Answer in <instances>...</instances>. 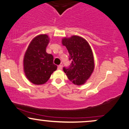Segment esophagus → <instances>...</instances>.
<instances>
[{"label":"esophagus","instance_id":"esophagus-1","mask_svg":"<svg viewBox=\"0 0 129 129\" xmlns=\"http://www.w3.org/2000/svg\"><path fill=\"white\" fill-rule=\"evenodd\" d=\"M62 69V66H61V65H59V66H57V69H58V70H61Z\"/></svg>","mask_w":129,"mask_h":129}]
</instances>
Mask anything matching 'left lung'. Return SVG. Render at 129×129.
<instances>
[{"mask_svg":"<svg viewBox=\"0 0 129 129\" xmlns=\"http://www.w3.org/2000/svg\"><path fill=\"white\" fill-rule=\"evenodd\" d=\"M62 44L69 54L70 66L63 67L69 80L73 84L81 85L90 77L94 69L93 54L87 41L78 36L62 39Z\"/></svg>","mask_w":129,"mask_h":129,"instance_id":"obj_1","label":"left lung"}]
</instances>
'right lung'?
<instances>
[{
  "label": "right lung",
  "mask_w": 129,
  "mask_h": 129,
  "mask_svg": "<svg viewBox=\"0 0 129 129\" xmlns=\"http://www.w3.org/2000/svg\"><path fill=\"white\" fill-rule=\"evenodd\" d=\"M49 43L47 35L36 37L29 44L24 57V70L26 77L34 84H43L49 80L57 66L53 56L46 52Z\"/></svg>",
  "instance_id": "add662e5"
}]
</instances>
